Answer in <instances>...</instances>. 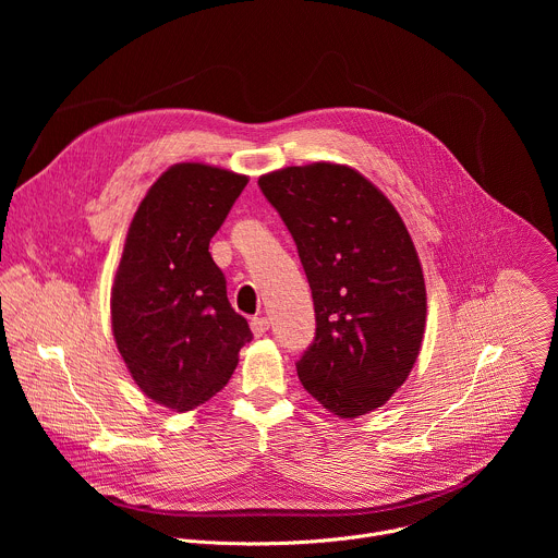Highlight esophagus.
Returning a JSON list of instances; mask_svg holds the SVG:
<instances>
[{
	"instance_id": "34e87169",
	"label": "esophagus",
	"mask_w": 558,
	"mask_h": 558,
	"mask_svg": "<svg viewBox=\"0 0 558 558\" xmlns=\"http://www.w3.org/2000/svg\"><path fill=\"white\" fill-rule=\"evenodd\" d=\"M269 320H267V317H254V320H252V331H254V336L256 338H263L267 331H269Z\"/></svg>"
}]
</instances>
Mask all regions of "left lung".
Listing matches in <instances>:
<instances>
[{
  "mask_svg": "<svg viewBox=\"0 0 558 558\" xmlns=\"http://www.w3.org/2000/svg\"><path fill=\"white\" fill-rule=\"evenodd\" d=\"M304 267L315 338L298 360L306 392L338 417L384 407L422 349L426 287L404 220L360 172L336 163L258 179Z\"/></svg>",
  "mask_w": 558,
  "mask_h": 558,
  "instance_id": "8db88e82",
  "label": "left lung"
}]
</instances>
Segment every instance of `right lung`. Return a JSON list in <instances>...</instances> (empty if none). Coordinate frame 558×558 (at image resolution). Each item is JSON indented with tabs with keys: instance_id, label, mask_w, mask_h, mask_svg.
I'll return each mask as SVG.
<instances>
[{
	"instance_id": "obj_1",
	"label": "right lung",
	"mask_w": 558,
	"mask_h": 558,
	"mask_svg": "<svg viewBox=\"0 0 558 558\" xmlns=\"http://www.w3.org/2000/svg\"><path fill=\"white\" fill-rule=\"evenodd\" d=\"M247 181L203 163L172 166L128 229L110 300L117 349L149 400L179 413L211 400L254 338L209 254Z\"/></svg>"
}]
</instances>
